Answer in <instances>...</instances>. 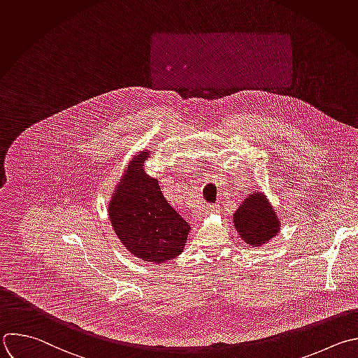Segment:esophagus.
<instances>
[{
	"mask_svg": "<svg viewBox=\"0 0 358 358\" xmlns=\"http://www.w3.org/2000/svg\"><path fill=\"white\" fill-rule=\"evenodd\" d=\"M220 210V206L219 205H208L206 206V213H216V212H219Z\"/></svg>",
	"mask_w": 358,
	"mask_h": 358,
	"instance_id": "1",
	"label": "esophagus"
}]
</instances>
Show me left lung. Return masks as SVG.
I'll return each instance as SVG.
<instances>
[{"label": "left lung", "instance_id": "obj_1", "mask_svg": "<svg viewBox=\"0 0 358 358\" xmlns=\"http://www.w3.org/2000/svg\"><path fill=\"white\" fill-rule=\"evenodd\" d=\"M233 226L242 241L256 249L270 243L281 231V217L267 195L255 191L234 210Z\"/></svg>", "mask_w": 358, "mask_h": 358}]
</instances>
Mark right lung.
I'll list each match as a JSON object with an SVG mask.
<instances>
[{
    "mask_svg": "<svg viewBox=\"0 0 358 358\" xmlns=\"http://www.w3.org/2000/svg\"><path fill=\"white\" fill-rule=\"evenodd\" d=\"M150 150L138 152L125 167L108 202L117 239L136 259L162 264L180 256L191 226L166 201L159 180L145 171Z\"/></svg>",
    "mask_w": 358,
    "mask_h": 358,
    "instance_id": "add662e5",
    "label": "right lung"
}]
</instances>
